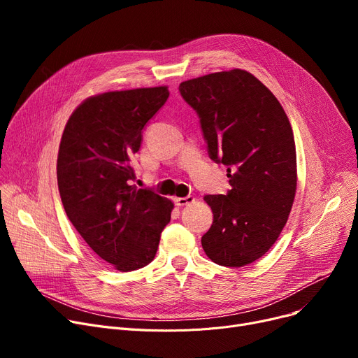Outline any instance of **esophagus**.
I'll return each mask as SVG.
<instances>
[{"label":"esophagus","mask_w":358,"mask_h":358,"mask_svg":"<svg viewBox=\"0 0 358 358\" xmlns=\"http://www.w3.org/2000/svg\"><path fill=\"white\" fill-rule=\"evenodd\" d=\"M194 197L193 196H187V197H177L174 201L177 206H187V204H192L194 203Z\"/></svg>","instance_id":"34e87169"}]
</instances>
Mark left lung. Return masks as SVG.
<instances>
[{"mask_svg": "<svg viewBox=\"0 0 358 358\" xmlns=\"http://www.w3.org/2000/svg\"><path fill=\"white\" fill-rule=\"evenodd\" d=\"M182 99L199 115L210 158L228 166V194L204 196L213 212L201 247L223 267L264 255L289 219L297 184L296 145L274 94L243 69L184 81Z\"/></svg>", "mask_w": 358, "mask_h": 358, "instance_id": "left-lung-1", "label": "left lung"}]
</instances>
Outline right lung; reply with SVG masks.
Returning a JSON list of instances; mask_svg holds the SVG:
<instances>
[{"mask_svg": "<svg viewBox=\"0 0 358 358\" xmlns=\"http://www.w3.org/2000/svg\"><path fill=\"white\" fill-rule=\"evenodd\" d=\"M168 87L88 97L64 129L56 176L68 219L88 247L119 271L154 259L174 203L138 189L131 159L142 129L165 104Z\"/></svg>", "mask_w": 358, "mask_h": 358, "instance_id": "right-lung-1", "label": "right lung"}]
</instances>
